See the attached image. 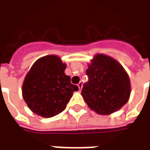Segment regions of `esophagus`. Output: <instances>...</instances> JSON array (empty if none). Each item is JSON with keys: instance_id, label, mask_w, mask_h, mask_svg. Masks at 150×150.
<instances>
[{"instance_id": "esophagus-1", "label": "esophagus", "mask_w": 150, "mask_h": 150, "mask_svg": "<svg viewBox=\"0 0 150 150\" xmlns=\"http://www.w3.org/2000/svg\"><path fill=\"white\" fill-rule=\"evenodd\" d=\"M82 87H83V83H82L81 82H80V83H78V88H79V91H80V90L82 89Z\"/></svg>"}]
</instances>
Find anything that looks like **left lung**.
<instances>
[{"label": "left lung", "mask_w": 150, "mask_h": 150, "mask_svg": "<svg viewBox=\"0 0 150 150\" xmlns=\"http://www.w3.org/2000/svg\"><path fill=\"white\" fill-rule=\"evenodd\" d=\"M89 80L81 95L91 110L100 115H109L128 102L131 93L127 72L116 59L98 54L86 71Z\"/></svg>", "instance_id": "8db88e82"}]
</instances>
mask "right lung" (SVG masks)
<instances>
[{
    "instance_id": "1",
    "label": "right lung",
    "mask_w": 150,
    "mask_h": 150,
    "mask_svg": "<svg viewBox=\"0 0 150 150\" xmlns=\"http://www.w3.org/2000/svg\"><path fill=\"white\" fill-rule=\"evenodd\" d=\"M67 65L59 56L40 58L31 67L22 84V96L35 114L50 118L62 112L73 92L78 91L65 74Z\"/></svg>"
}]
</instances>
